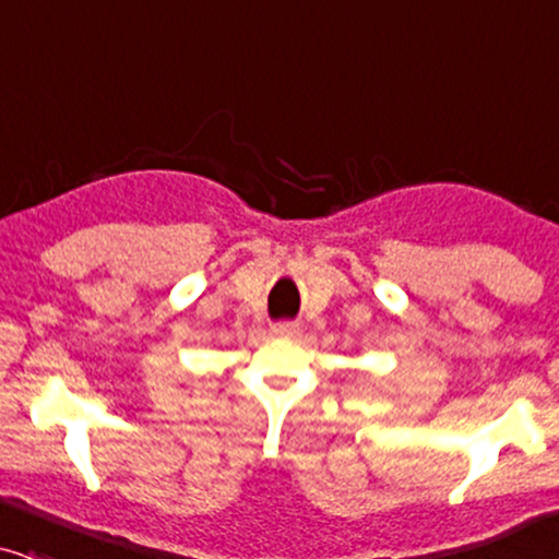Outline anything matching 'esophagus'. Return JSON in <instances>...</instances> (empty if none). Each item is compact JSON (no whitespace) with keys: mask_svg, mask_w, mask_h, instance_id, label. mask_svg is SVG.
Returning a JSON list of instances; mask_svg holds the SVG:
<instances>
[{"mask_svg":"<svg viewBox=\"0 0 559 559\" xmlns=\"http://www.w3.org/2000/svg\"><path fill=\"white\" fill-rule=\"evenodd\" d=\"M274 335H280V338H289V335L297 333V328L293 323H277L272 328Z\"/></svg>","mask_w":559,"mask_h":559,"instance_id":"obj_1","label":"esophagus"}]
</instances>
